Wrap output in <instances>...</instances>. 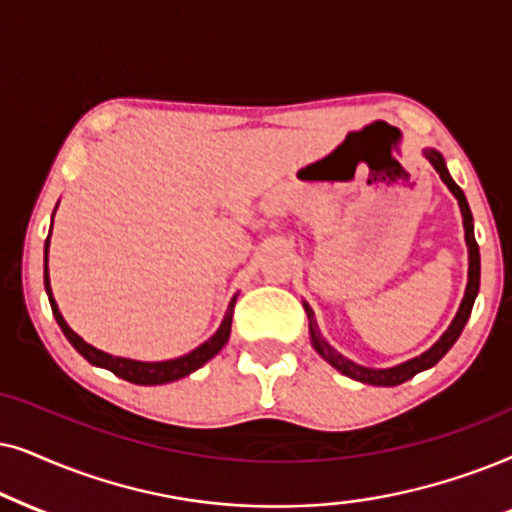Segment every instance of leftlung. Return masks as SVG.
Returning a JSON list of instances; mask_svg holds the SVG:
<instances>
[{
    "mask_svg": "<svg viewBox=\"0 0 512 512\" xmlns=\"http://www.w3.org/2000/svg\"><path fill=\"white\" fill-rule=\"evenodd\" d=\"M424 154H426V159L433 163V168L440 173L442 182H445V185L449 187V192H452L456 199H459L461 215H463V229H466V243H468V252H470L466 295H463V302L459 306V313H456V318L452 320V325H449V330L438 339V342L433 344V349H428L426 353H421L419 358L407 360V363L398 365V367H388V370H372V367H360L356 363H351V360H346V358L339 356V353L332 349V346L327 344L323 337H320V332H318V327H316V320H313V313H311L309 306H306V313H309V320H311L313 349H316L320 356H323L332 367H337L339 372L346 374V377L365 381V384L398 386V384H403V381L412 379L417 372L428 370V367H433L435 363H438V360L445 356L449 349H452L456 339H459L463 325L468 323V316H470V311H473L475 297H478V290H480V248H478V241H475V234H473V213H470L468 201H466V196H463L461 187L456 185V182L452 180V175L447 173V166H445V161H442V156L435 152V149H426Z\"/></svg>",
    "mask_w": 512,
    "mask_h": 512,
    "instance_id": "8db88e82",
    "label": "left lung"
}]
</instances>
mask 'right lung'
<instances>
[{"mask_svg":"<svg viewBox=\"0 0 512 512\" xmlns=\"http://www.w3.org/2000/svg\"><path fill=\"white\" fill-rule=\"evenodd\" d=\"M46 255H49V238H46V245H44V260H46ZM44 285H46V292H49V302H51L53 316H56L60 330H63V335L67 337V342H70L74 349H77L81 356H84L91 365L105 367V370L114 372V374H117V377L131 381V384H140V386L168 384V381L187 377L189 372L199 370L203 363H208V360L213 358L215 353L220 351L224 344H227L229 332H231V318H234V304H236V299H231L229 309H227V313H224V320H222L220 330H217L215 335L210 337L206 344H201L199 349H194L192 353H187V356H182V358L166 360V363H140V360H128V358L109 356V353H102V351L95 349V346L86 344L84 339L77 335V332L70 330V325L65 323V318L60 316V311H58V306H56V299L51 297L49 269H46V267H44Z\"/></svg>","mask_w":512,"mask_h":512,"instance_id":"right-lung-1","label":"right lung"}]
</instances>
